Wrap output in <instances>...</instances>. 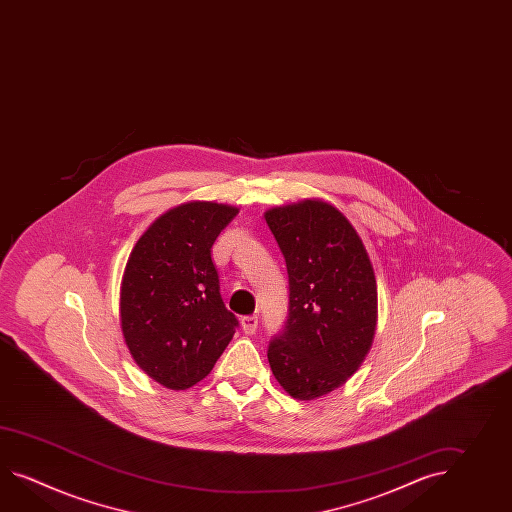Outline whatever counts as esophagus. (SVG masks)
Instances as JSON below:
<instances>
[{"label": "esophagus", "instance_id": "1", "mask_svg": "<svg viewBox=\"0 0 512 512\" xmlns=\"http://www.w3.org/2000/svg\"><path fill=\"white\" fill-rule=\"evenodd\" d=\"M257 325H259V319L257 316H244L242 318V330L246 332V334H255V330H257Z\"/></svg>", "mask_w": 512, "mask_h": 512}]
</instances>
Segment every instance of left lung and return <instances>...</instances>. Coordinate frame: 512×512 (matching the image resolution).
<instances>
[{
    "label": "left lung",
    "mask_w": 512,
    "mask_h": 512,
    "mask_svg": "<svg viewBox=\"0 0 512 512\" xmlns=\"http://www.w3.org/2000/svg\"><path fill=\"white\" fill-rule=\"evenodd\" d=\"M264 218L290 288L268 362L288 395L312 400L345 384L364 362L375 336V273L351 222L330 204L305 200Z\"/></svg>",
    "instance_id": "1"
}]
</instances>
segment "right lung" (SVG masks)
<instances>
[{
  "label": "right lung",
  "mask_w": 512,
  "mask_h": 512,
  "mask_svg": "<svg viewBox=\"0 0 512 512\" xmlns=\"http://www.w3.org/2000/svg\"><path fill=\"white\" fill-rule=\"evenodd\" d=\"M237 207L191 202L137 240L121 286V329L136 364L169 389L209 375L239 327L222 296L211 248Z\"/></svg>",
  "instance_id": "1"
}]
</instances>
